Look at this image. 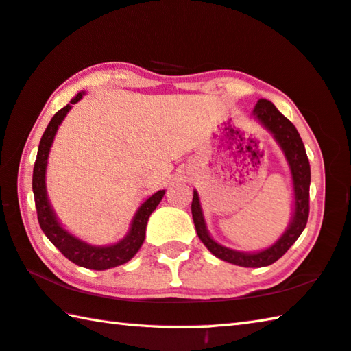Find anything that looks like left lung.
Masks as SVG:
<instances>
[{
  "label": "left lung",
  "mask_w": 351,
  "mask_h": 351,
  "mask_svg": "<svg viewBox=\"0 0 351 351\" xmlns=\"http://www.w3.org/2000/svg\"><path fill=\"white\" fill-rule=\"evenodd\" d=\"M252 116L255 121L261 123L272 134L278 147L282 148L287 159L288 167L291 171V180H293L294 190V210L288 228L282 234L274 245L257 252H241L235 249L226 247L219 245L212 239L209 230H207L206 219L203 209H201L199 195L197 190H193L192 199V217L195 223V229L199 240L204 243V246L215 255L217 258H221L228 263H232L243 268H263L277 261L288 249L294 245L300 234L304 232L308 213H310V182H311V170L310 161H308L305 145L300 139V134L295 127L278 111L274 104L266 99H260L257 105L254 106Z\"/></svg>",
  "instance_id": "left-lung-1"
}]
</instances>
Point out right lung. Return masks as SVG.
<instances>
[{
    "label": "right lung",
    "instance_id": "obj_1",
    "mask_svg": "<svg viewBox=\"0 0 351 351\" xmlns=\"http://www.w3.org/2000/svg\"><path fill=\"white\" fill-rule=\"evenodd\" d=\"M83 96H85V91L77 93V96L71 99V102L66 106H63L60 111L56 112L54 117L51 119L49 125L46 127L43 136H41L37 159H35L34 165L32 190L40 228L47 239H49L52 245H54L64 257L75 265L83 266V268L88 269L105 271L110 268H116L119 265L127 263V261L132 260L136 252L139 251L145 239V228L148 218H150L152 212L156 209L158 204L161 203L165 190H158L156 193L152 195L150 198H147L144 203L139 206V209L136 210L132 219V226H130L128 234L123 237L121 241L114 243V245L94 246L90 245V243L77 239L75 235L68 232V230L63 228L60 221H58V218L56 217V212L52 209L49 198H47V158H49L52 142H54L58 127H60L63 119L66 117L69 110L73 108V105L79 102Z\"/></svg>",
    "mask_w": 351,
    "mask_h": 351
}]
</instances>
